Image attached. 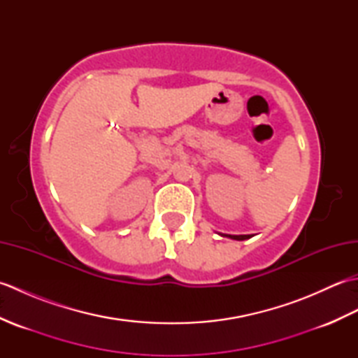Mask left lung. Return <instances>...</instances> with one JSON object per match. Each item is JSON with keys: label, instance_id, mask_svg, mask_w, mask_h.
Masks as SVG:
<instances>
[{"label": "left lung", "instance_id": "obj_1", "mask_svg": "<svg viewBox=\"0 0 358 358\" xmlns=\"http://www.w3.org/2000/svg\"><path fill=\"white\" fill-rule=\"evenodd\" d=\"M222 235H223V237H229L232 240H238V241L250 238V235H229V234H222Z\"/></svg>", "mask_w": 358, "mask_h": 358}]
</instances>
